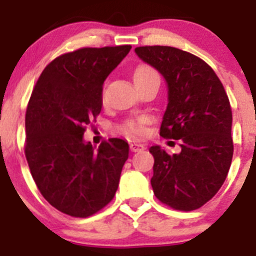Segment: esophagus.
Here are the masks:
<instances>
[{"mask_svg":"<svg viewBox=\"0 0 256 256\" xmlns=\"http://www.w3.org/2000/svg\"><path fill=\"white\" fill-rule=\"evenodd\" d=\"M130 148V151H133V152H140V151L144 150V144H137V142H132Z\"/></svg>","mask_w":256,"mask_h":256,"instance_id":"esophagus-1","label":"esophagus"}]
</instances>
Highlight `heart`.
I'll return each mask as SVG.
<instances>
[{
  "label": "heart",
  "mask_w": 256,
  "mask_h": 256,
  "mask_svg": "<svg viewBox=\"0 0 256 256\" xmlns=\"http://www.w3.org/2000/svg\"><path fill=\"white\" fill-rule=\"evenodd\" d=\"M133 80L134 84L138 86L142 83L151 82V80H159V76L150 65H138L133 72ZM144 120L137 119V120L126 122L123 126V132L128 136H140L144 132Z\"/></svg>",
  "instance_id": "obj_1"
}]
</instances>
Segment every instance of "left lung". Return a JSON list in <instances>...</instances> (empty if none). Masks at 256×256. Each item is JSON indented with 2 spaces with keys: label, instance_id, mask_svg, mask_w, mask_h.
<instances>
[{
  "label": "left lung",
  "instance_id": "1",
  "mask_svg": "<svg viewBox=\"0 0 256 256\" xmlns=\"http://www.w3.org/2000/svg\"><path fill=\"white\" fill-rule=\"evenodd\" d=\"M134 52L166 82L160 136L180 141V152L172 156L158 144L150 148L154 194L173 209H198L224 183L234 156L224 87L214 70L190 52L168 46L137 47Z\"/></svg>",
  "mask_w": 256,
  "mask_h": 256
}]
</instances>
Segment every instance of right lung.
I'll return each instance as SVG.
<instances>
[{
	"label": "right lung",
	"mask_w": 256,
	"mask_h": 256,
	"mask_svg": "<svg viewBox=\"0 0 256 256\" xmlns=\"http://www.w3.org/2000/svg\"><path fill=\"white\" fill-rule=\"evenodd\" d=\"M130 48H80L58 56L32 92L26 114L29 169L42 196L68 216H92L119 186L128 142L112 138L94 148L83 136L101 112L104 82Z\"/></svg>",
	"instance_id": "right-lung-1"
}]
</instances>
